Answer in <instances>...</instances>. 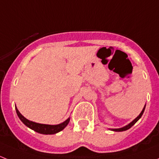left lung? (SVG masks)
<instances>
[{
    "label": "left lung",
    "mask_w": 159,
    "mask_h": 159,
    "mask_svg": "<svg viewBox=\"0 0 159 159\" xmlns=\"http://www.w3.org/2000/svg\"><path fill=\"white\" fill-rule=\"evenodd\" d=\"M145 106H144L143 109H142V111H141V113L139 114V116H138L137 118H134V119L133 120V121H131V122H130L129 124H128V125H127L124 126V127H122V128H120V129H108L111 130V131H126V130L129 129L130 128H131V127H132V126L134 125L135 124V123L137 122V121H139V119H140V118H141V117L142 116V115H143V113H144V111H145Z\"/></svg>",
    "instance_id": "obj_1"
}]
</instances>
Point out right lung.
I'll return each mask as SVG.
<instances>
[{
    "mask_svg": "<svg viewBox=\"0 0 159 159\" xmlns=\"http://www.w3.org/2000/svg\"><path fill=\"white\" fill-rule=\"evenodd\" d=\"M16 112H17V115L18 116V118H20V121L27 126L29 129L34 130L36 132L40 133V134H54L56 133L59 132V131H62L67 125H68L70 121V117L67 120H65L64 122L61 123L58 125H45V124H40V123L34 122V121H30V120L27 119L26 118L23 116L20 113L18 109H17V107L15 106Z\"/></svg>",
    "mask_w": 159,
    "mask_h": 159,
    "instance_id": "1",
    "label": "right lung"
}]
</instances>
